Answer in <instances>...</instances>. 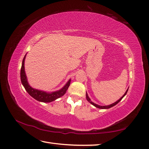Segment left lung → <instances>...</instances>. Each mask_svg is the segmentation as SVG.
Here are the masks:
<instances>
[{"mask_svg":"<svg viewBox=\"0 0 149 149\" xmlns=\"http://www.w3.org/2000/svg\"><path fill=\"white\" fill-rule=\"evenodd\" d=\"M127 91H128V89L127 90V91H126V92L124 93V95H123L120 98V99H119V100H118L116 101V102H115V103H113V104H110V105H109V106H99V105H97V104H94L93 102H91V100H90V99L89 98V97H88V94H87V93H86V99H87V100L88 101V102H89L90 103H91V104H92V105H93L94 106H95L96 107H97V108H100V109H108V108H110V107H113V106H115L116 104H118L120 100H121L123 98V97H124L126 94H127Z\"/></svg>","mask_w":149,"mask_h":149,"instance_id":"obj_1","label":"left lung"}]
</instances>
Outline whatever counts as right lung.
I'll return each mask as SVG.
<instances>
[{
  "mask_svg": "<svg viewBox=\"0 0 149 149\" xmlns=\"http://www.w3.org/2000/svg\"><path fill=\"white\" fill-rule=\"evenodd\" d=\"M26 55H25L23 59V61H22V65L20 70V79L22 83L24 85L25 89L27 91V93H29L31 97H33L34 99L40 101V102H52V101L55 100L56 99H58V98L62 97L63 95L66 93V90H68L70 84L71 80L70 79L67 82V83L66 84L65 86L63 87L61 90L54 91V92L52 93H47L45 92V91L33 89V88H31L29 85V84H28L26 73H25L24 60L25 58H26Z\"/></svg>",
  "mask_w": 149,
  "mask_h": 149,
  "instance_id": "add662e5",
  "label": "right lung"
}]
</instances>
